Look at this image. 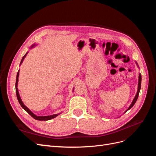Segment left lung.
<instances>
[{
	"label": "left lung",
	"instance_id": "obj_1",
	"mask_svg": "<svg viewBox=\"0 0 156 156\" xmlns=\"http://www.w3.org/2000/svg\"><path fill=\"white\" fill-rule=\"evenodd\" d=\"M138 85H139V86H138V90H137V93H136V96H135V98H134V100H133V102L131 103V105L129 107V108H127L126 111H127L128 110H129L130 108L134 105V104L135 103V102H136V100H137V98H138V97H139V92H140V87H141V74H139V84H138Z\"/></svg>",
	"mask_w": 156,
	"mask_h": 156
}]
</instances>
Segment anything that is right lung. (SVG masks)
Wrapping results in <instances>:
<instances>
[{"label":"right lung","instance_id":"1","mask_svg":"<svg viewBox=\"0 0 156 156\" xmlns=\"http://www.w3.org/2000/svg\"><path fill=\"white\" fill-rule=\"evenodd\" d=\"M26 54V55H27ZM26 55L23 56V58H22V60H21V64L23 62V59L25 58V57L26 56ZM19 72H20V71H18V72H17V77H16V95H17V100H18V101H19V103H20V104L21 105V106L22 107V108H24V109L29 113V114L32 117V118H34V119H36V120H51V119H54V118H55L56 116H58V115H57V114H56V115H50V116H36V115H35L34 113H32L29 108H28L24 104H23V103L22 102V101H21V98H20V94H19V92H18V90H17V83H18V77H19V74H20V73H19Z\"/></svg>","mask_w":156,"mask_h":156}]
</instances>
